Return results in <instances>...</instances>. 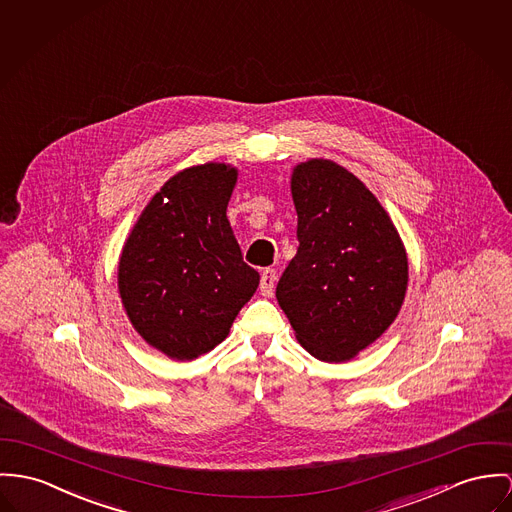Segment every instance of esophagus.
Here are the masks:
<instances>
[{
    "label": "esophagus",
    "mask_w": 512,
    "mask_h": 512,
    "mask_svg": "<svg viewBox=\"0 0 512 512\" xmlns=\"http://www.w3.org/2000/svg\"><path fill=\"white\" fill-rule=\"evenodd\" d=\"M276 271L275 269H265L263 271V275H261V294L263 296H273V292H275V284H276Z\"/></svg>",
    "instance_id": "1"
}]
</instances>
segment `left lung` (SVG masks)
<instances>
[{"label": "left lung", "instance_id": "1", "mask_svg": "<svg viewBox=\"0 0 512 512\" xmlns=\"http://www.w3.org/2000/svg\"><path fill=\"white\" fill-rule=\"evenodd\" d=\"M292 198L300 245L276 300L308 353L343 362L392 325L407 290V255L382 204L333 161L298 165Z\"/></svg>", "mask_w": 512, "mask_h": 512}]
</instances>
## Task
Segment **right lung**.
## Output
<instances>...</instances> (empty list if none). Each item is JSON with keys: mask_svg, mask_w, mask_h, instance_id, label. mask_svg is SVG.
<instances>
[{"mask_svg": "<svg viewBox=\"0 0 512 512\" xmlns=\"http://www.w3.org/2000/svg\"><path fill=\"white\" fill-rule=\"evenodd\" d=\"M237 171L224 163L171 177L142 212L118 263L134 329L161 353L193 360L220 345L259 286L226 216Z\"/></svg>", "mask_w": 512, "mask_h": 512, "instance_id": "obj_1", "label": "right lung"}]
</instances>
